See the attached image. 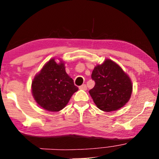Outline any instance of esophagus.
Here are the masks:
<instances>
[{"label":"esophagus","mask_w":159,"mask_h":159,"mask_svg":"<svg viewBox=\"0 0 159 159\" xmlns=\"http://www.w3.org/2000/svg\"><path fill=\"white\" fill-rule=\"evenodd\" d=\"M79 89H82V90H84V91H86V90L87 89V85H86V84H82V85H81V86H80V87H79Z\"/></svg>","instance_id":"obj_1"}]
</instances>
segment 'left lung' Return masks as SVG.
I'll return each instance as SVG.
<instances>
[{"label": "left lung", "instance_id": "8db88e82", "mask_svg": "<svg viewBox=\"0 0 159 159\" xmlns=\"http://www.w3.org/2000/svg\"><path fill=\"white\" fill-rule=\"evenodd\" d=\"M91 79L95 82L89 91L93 102L100 110L111 112L124 106L132 93L129 76L117 64L110 59L94 68Z\"/></svg>", "mask_w": 159, "mask_h": 159}]
</instances>
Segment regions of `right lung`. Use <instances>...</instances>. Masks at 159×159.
Returning <instances> with one entry per match:
<instances>
[{
    "label": "right lung",
    "instance_id": "add662e5",
    "mask_svg": "<svg viewBox=\"0 0 159 159\" xmlns=\"http://www.w3.org/2000/svg\"><path fill=\"white\" fill-rule=\"evenodd\" d=\"M77 90L73 80L66 73L64 63L58 64L54 58L45 64L32 82L35 101L51 112H58L65 107Z\"/></svg>",
    "mask_w": 159,
    "mask_h": 159
}]
</instances>
